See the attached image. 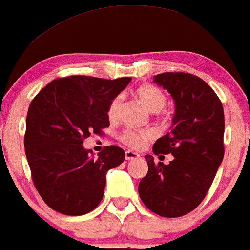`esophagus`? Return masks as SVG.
I'll return each instance as SVG.
<instances>
[{
    "mask_svg": "<svg viewBox=\"0 0 250 250\" xmlns=\"http://www.w3.org/2000/svg\"><path fill=\"white\" fill-rule=\"evenodd\" d=\"M139 157H140V154L136 153V152H133V151H126L125 152L126 160H133V159H137V158H139Z\"/></svg>",
    "mask_w": 250,
    "mask_h": 250,
    "instance_id": "esophagus-1",
    "label": "esophagus"
}]
</instances>
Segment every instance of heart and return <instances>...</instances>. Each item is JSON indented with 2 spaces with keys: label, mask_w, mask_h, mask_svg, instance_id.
Returning <instances> with one entry per match:
<instances>
[{
  "label": "heart",
  "mask_w": 250,
  "mask_h": 250,
  "mask_svg": "<svg viewBox=\"0 0 250 250\" xmlns=\"http://www.w3.org/2000/svg\"><path fill=\"white\" fill-rule=\"evenodd\" d=\"M134 92H136L138 98L143 102V104L145 105L151 112H159V111H161L165 107L167 102L166 95L159 89V87L153 86V85L149 84H145L137 87ZM120 101H122L120 96H117L114 97L112 101H111L110 105H108L107 117L111 120H114L118 117ZM153 132L149 130H126L123 132L122 136H120V140L132 148H142L143 146H145L146 144L149 142V140L153 139Z\"/></svg>",
  "instance_id": "obj_1"
}]
</instances>
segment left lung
Wrapping results in <instances>:
<instances>
[{
  "label": "left lung",
  "mask_w": 250,
  "mask_h": 250,
  "mask_svg": "<svg viewBox=\"0 0 250 250\" xmlns=\"http://www.w3.org/2000/svg\"><path fill=\"white\" fill-rule=\"evenodd\" d=\"M153 81L171 93L175 104L172 127L155 142L153 153L172 154L174 159L164 165L145 155L148 172L138 192L149 210L179 218L201 204L224 159V107L212 87L198 76L164 72Z\"/></svg>",
  "instance_id": "1"
}]
</instances>
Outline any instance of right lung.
Masks as SVG:
<instances>
[{"instance_id": "add662e5", "label": "right lung", "mask_w": 250, "mask_h": 250, "mask_svg": "<svg viewBox=\"0 0 250 250\" xmlns=\"http://www.w3.org/2000/svg\"><path fill=\"white\" fill-rule=\"evenodd\" d=\"M130 81L70 76L50 82L32 99L25 155L37 192L56 212L83 215L102 201L106 173L124 161L125 152L106 146L93 158L83 142L110 126L108 105Z\"/></svg>"}]
</instances>
